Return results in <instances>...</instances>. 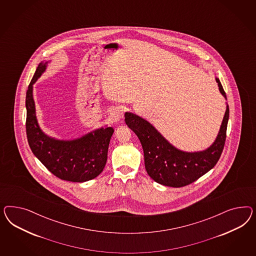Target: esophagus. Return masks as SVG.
<instances>
[{"mask_svg": "<svg viewBox=\"0 0 256 256\" xmlns=\"http://www.w3.org/2000/svg\"><path fill=\"white\" fill-rule=\"evenodd\" d=\"M112 117L116 121H120L123 118V112L121 110H116L114 112Z\"/></svg>", "mask_w": 256, "mask_h": 256, "instance_id": "1", "label": "esophagus"}]
</instances>
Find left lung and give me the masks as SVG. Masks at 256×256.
Instances as JSON below:
<instances>
[{"label": "left lung", "instance_id": "1", "mask_svg": "<svg viewBox=\"0 0 256 256\" xmlns=\"http://www.w3.org/2000/svg\"><path fill=\"white\" fill-rule=\"evenodd\" d=\"M46 64H39L26 92V134L32 152L58 178L70 182L92 180L106 165L114 130L110 126L101 128L73 140H55L44 134L36 116L32 84L46 70Z\"/></svg>", "mask_w": 256, "mask_h": 256}]
</instances>
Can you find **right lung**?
<instances>
[{
    "mask_svg": "<svg viewBox=\"0 0 256 256\" xmlns=\"http://www.w3.org/2000/svg\"><path fill=\"white\" fill-rule=\"evenodd\" d=\"M220 93L226 94L218 78ZM229 119L227 106L215 142L202 152L188 153L172 146L155 128L132 112L124 114V122L138 136L144 154V165L150 178L164 186L181 188L192 184L217 164L226 140Z\"/></svg>",
    "mask_w": 256,
    "mask_h": 256,
    "instance_id": "add662e5",
    "label": "right lung"
}]
</instances>
